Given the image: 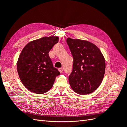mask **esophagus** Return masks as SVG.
<instances>
[{
  "mask_svg": "<svg viewBox=\"0 0 127 127\" xmlns=\"http://www.w3.org/2000/svg\"><path fill=\"white\" fill-rule=\"evenodd\" d=\"M58 70L59 71V72H62V71H63V69L62 68H58Z\"/></svg>",
  "mask_w": 127,
  "mask_h": 127,
  "instance_id": "34e87169",
  "label": "esophagus"
}]
</instances>
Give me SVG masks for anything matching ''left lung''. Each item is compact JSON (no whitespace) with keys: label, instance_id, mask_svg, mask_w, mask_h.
<instances>
[{"label":"left lung","instance_id":"8db88e82","mask_svg":"<svg viewBox=\"0 0 127 127\" xmlns=\"http://www.w3.org/2000/svg\"><path fill=\"white\" fill-rule=\"evenodd\" d=\"M73 57L70 85L75 93L86 95L95 91L104 78L105 61L98 47L86 40L66 39Z\"/></svg>","mask_w":127,"mask_h":127}]
</instances>
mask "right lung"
<instances>
[{"label":"right lung","instance_id":"1","mask_svg":"<svg viewBox=\"0 0 127 127\" xmlns=\"http://www.w3.org/2000/svg\"><path fill=\"white\" fill-rule=\"evenodd\" d=\"M57 36L43 37L23 48L17 61L20 79L27 90L36 94L47 92L60 74L53 66L48 52L58 42Z\"/></svg>","mask_w":127,"mask_h":127}]
</instances>
